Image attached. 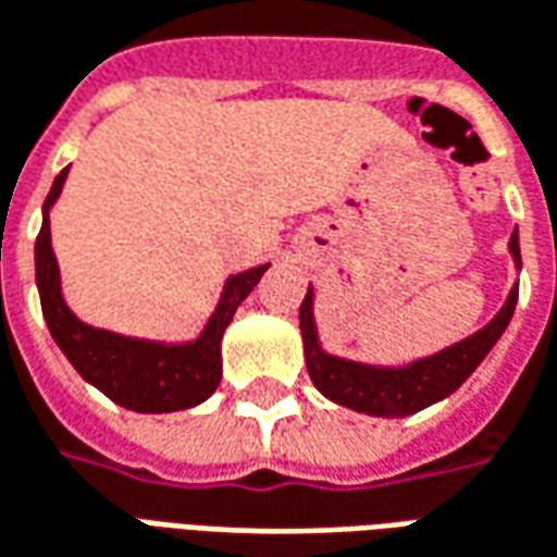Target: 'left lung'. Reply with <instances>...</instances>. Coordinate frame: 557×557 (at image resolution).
Returning a JSON list of instances; mask_svg holds the SVG:
<instances>
[{"label":"left lung","mask_w":557,"mask_h":557,"mask_svg":"<svg viewBox=\"0 0 557 557\" xmlns=\"http://www.w3.org/2000/svg\"><path fill=\"white\" fill-rule=\"evenodd\" d=\"M510 251L516 263L522 267L516 234L510 236ZM311 297L314 294L309 290L299 306V330H302V342H306V366H309L314 386L323 396L345 405L350 411L372 413V417H405V413L423 411L432 401L449 396L453 389L465 384V377L483 362L500 333L507 330L516 299H519V287H512L504 309L480 333L453 348L441 350L435 357L411 362L405 369H374V366L338 360V357L323 354L318 345V333H314V318H311Z\"/></svg>","instance_id":"8db88e82"}]
</instances>
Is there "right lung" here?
I'll return each mask as SVG.
<instances>
[{
  "mask_svg": "<svg viewBox=\"0 0 557 557\" xmlns=\"http://www.w3.org/2000/svg\"><path fill=\"white\" fill-rule=\"evenodd\" d=\"M65 173L69 171H62L53 180V188L45 200V224L35 239V282H38L41 311L50 335L89 384L98 386L104 396L128 411L171 413L207 401L222 381L224 330L234 321V311L251 294V287L258 285L270 263L239 272L224 285L219 309L191 345H159V342H140V338H125L108 330L86 326L71 314L62 299L57 255L50 246V222H47V209L53 207V200L62 191Z\"/></svg>",
  "mask_w": 557,
  "mask_h": 557,
  "instance_id": "obj_1",
  "label": "right lung"
}]
</instances>
